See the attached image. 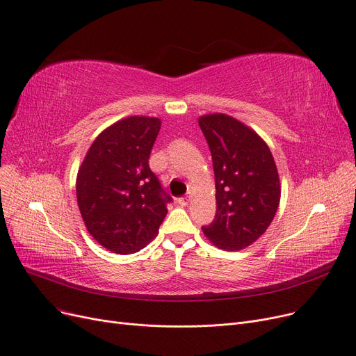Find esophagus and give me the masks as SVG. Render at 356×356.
Returning a JSON list of instances; mask_svg holds the SVG:
<instances>
[{
  "mask_svg": "<svg viewBox=\"0 0 356 356\" xmlns=\"http://www.w3.org/2000/svg\"><path fill=\"white\" fill-rule=\"evenodd\" d=\"M177 202H179L180 207H188L189 202H191V195H186V196H183V197H179Z\"/></svg>",
  "mask_w": 356,
  "mask_h": 356,
  "instance_id": "34e87169",
  "label": "esophagus"
}]
</instances>
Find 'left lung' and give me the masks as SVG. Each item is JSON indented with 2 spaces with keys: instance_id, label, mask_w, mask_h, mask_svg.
Wrapping results in <instances>:
<instances>
[{
  "instance_id": "1",
  "label": "left lung",
  "mask_w": 356,
  "mask_h": 356,
  "mask_svg": "<svg viewBox=\"0 0 356 356\" xmlns=\"http://www.w3.org/2000/svg\"><path fill=\"white\" fill-rule=\"evenodd\" d=\"M208 141L216 188V215L203 234L225 251L251 245L274 219L280 179L266 141L241 121L211 114L199 118Z\"/></svg>"
}]
</instances>
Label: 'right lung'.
<instances>
[{"label":"right lung","mask_w":356,"mask_h":356,"mask_svg":"<svg viewBox=\"0 0 356 356\" xmlns=\"http://www.w3.org/2000/svg\"><path fill=\"white\" fill-rule=\"evenodd\" d=\"M161 121L128 117L112 124L88 149L76 197L88 232L106 250L133 254L152 241L172 202L149 170Z\"/></svg>","instance_id":"1"}]
</instances>
